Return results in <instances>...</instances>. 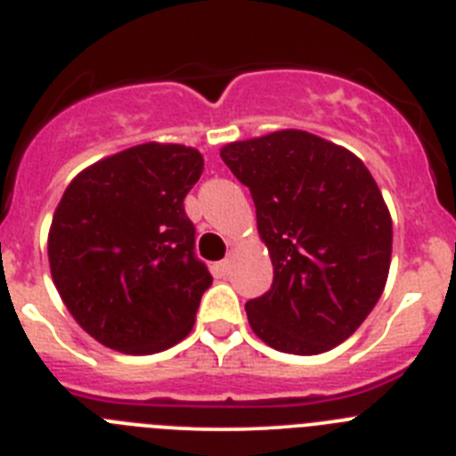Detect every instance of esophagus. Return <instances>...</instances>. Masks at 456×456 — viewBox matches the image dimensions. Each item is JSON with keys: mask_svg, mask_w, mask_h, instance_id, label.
Returning <instances> with one entry per match:
<instances>
[{"mask_svg": "<svg viewBox=\"0 0 456 456\" xmlns=\"http://www.w3.org/2000/svg\"><path fill=\"white\" fill-rule=\"evenodd\" d=\"M216 268H218L220 274H227L229 270H232V258H224V261H220V264L216 265Z\"/></svg>", "mask_w": 456, "mask_h": 456, "instance_id": "34e87169", "label": "esophagus"}]
</instances>
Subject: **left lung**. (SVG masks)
Returning a JSON list of instances; mask_svg holds the SVG:
<instances>
[{
	"label": "left lung",
	"mask_w": 456,
	"mask_h": 456,
	"mask_svg": "<svg viewBox=\"0 0 456 456\" xmlns=\"http://www.w3.org/2000/svg\"><path fill=\"white\" fill-rule=\"evenodd\" d=\"M249 188L273 258V286L245 305L270 347L320 354L350 338L387 286L393 223L375 179L352 151L299 129L220 150Z\"/></svg>",
	"instance_id": "8db88e82"
}]
</instances>
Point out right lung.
<instances>
[{
    "label": "right lung",
    "mask_w": 456,
    "mask_h": 456,
    "mask_svg": "<svg viewBox=\"0 0 456 456\" xmlns=\"http://www.w3.org/2000/svg\"><path fill=\"white\" fill-rule=\"evenodd\" d=\"M204 159L183 145H145L79 172L49 229V268L75 320L102 346L154 354L192 330L213 277L195 256L183 198Z\"/></svg>",
    "instance_id": "1"
}]
</instances>
